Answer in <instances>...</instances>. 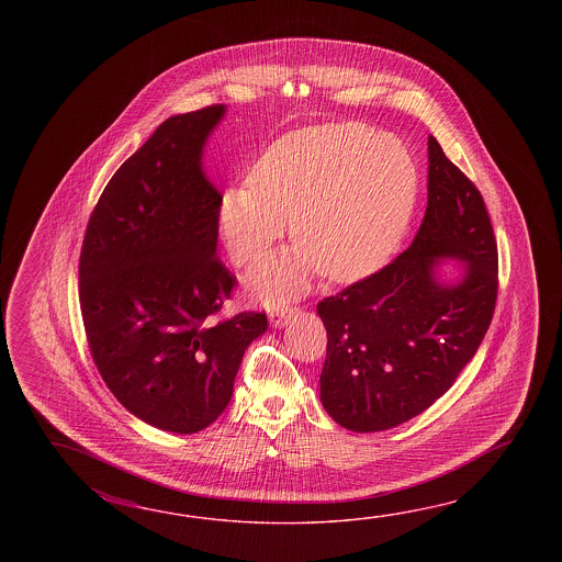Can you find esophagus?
<instances>
[{
	"label": "esophagus",
	"mask_w": 562,
	"mask_h": 562,
	"mask_svg": "<svg viewBox=\"0 0 562 562\" xmlns=\"http://www.w3.org/2000/svg\"><path fill=\"white\" fill-rule=\"evenodd\" d=\"M295 311L297 310H293L289 305H277L276 310L271 311V322L276 327H281V325H285L291 315H295Z\"/></svg>",
	"instance_id": "1"
}]
</instances>
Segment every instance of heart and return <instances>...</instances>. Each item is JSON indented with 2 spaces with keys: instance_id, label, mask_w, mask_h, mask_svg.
<instances>
[{
  "instance_id": "heart-1",
  "label": "heart",
  "mask_w": 562,
  "mask_h": 562,
  "mask_svg": "<svg viewBox=\"0 0 562 562\" xmlns=\"http://www.w3.org/2000/svg\"><path fill=\"white\" fill-rule=\"evenodd\" d=\"M418 175L406 146L358 124L289 132L252 165L245 191L225 192L218 231L237 265L283 233L295 249L265 259L247 281L265 299L303 291L315 273L356 283L375 273L406 233Z\"/></svg>"
}]
</instances>
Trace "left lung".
<instances>
[{"label":"left lung","mask_w":562,"mask_h":562,"mask_svg":"<svg viewBox=\"0 0 562 562\" xmlns=\"http://www.w3.org/2000/svg\"><path fill=\"white\" fill-rule=\"evenodd\" d=\"M428 206L416 237L378 273L317 303L327 329L322 404L347 430H390L446 394L488 331L498 249L474 182L428 138ZM438 258L468 263L458 284Z\"/></svg>","instance_id":"8db88e82"}]
</instances>
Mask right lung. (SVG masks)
<instances>
[{
    "label": "right lung",
    "instance_id": "right-lung-1",
    "mask_svg": "<svg viewBox=\"0 0 562 562\" xmlns=\"http://www.w3.org/2000/svg\"><path fill=\"white\" fill-rule=\"evenodd\" d=\"M223 104L170 116L114 172L80 252L86 339L108 390L136 418L194 434L228 406L267 315L216 319L235 277L216 257L223 196L203 146Z\"/></svg>",
    "mask_w": 562,
    "mask_h": 562
}]
</instances>
